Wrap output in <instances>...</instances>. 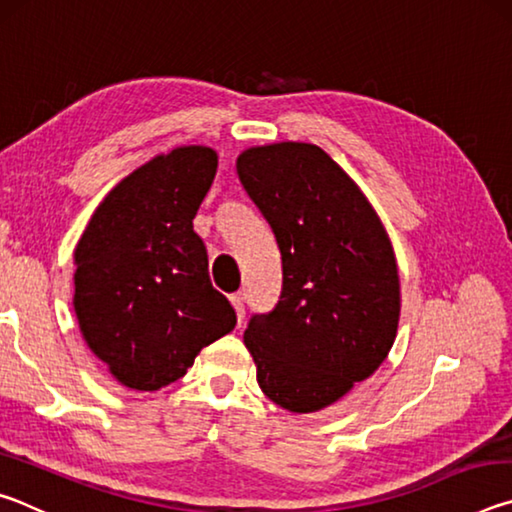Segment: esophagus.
<instances>
[{
    "label": "esophagus",
    "instance_id": "esophagus-1",
    "mask_svg": "<svg viewBox=\"0 0 512 512\" xmlns=\"http://www.w3.org/2000/svg\"><path fill=\"white\" fill-rule=\"evenodd\" d=\"M230 302H232V307H235V311H237V318H239V325H241V323H244V314H246V309H244L246 296H244V293H232Z\"/></svg>",
    "mask_w": 512,
    "mask_h": 512
}]
</instances>
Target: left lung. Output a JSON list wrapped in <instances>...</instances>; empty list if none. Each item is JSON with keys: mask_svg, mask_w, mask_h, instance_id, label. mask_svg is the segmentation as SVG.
Here are the masks:
<instances>
[{"mask_svg": "<svg viewBox=\"0 0 512 512\" xmlns=\"http://www.w3.org/2000/svg\"><path fill=\"white\" fill-rule=\"evenodd\" d=\"M237 173L282 255L280 300L244 332L257 384L291 413L320 411L393 348L400 275L391 239L357 183L316 144L253 146Z\"/></svg>", "mask_w": 512, "mask_h": 512, "instance_id": "8db88e82", "label": "left lung"}]
</instances>
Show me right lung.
<instances>
[{"mask_svg":"<svg viewBox=\"0 0 512 512\" xmlns=\"http://www.w3.org/2000/svg\"><path fill=\"white\" fill-rule=\"evenodd\" d=\"M219 167L210 146H178L126 176L74 250V311L119 384L158 391L237 325L207 273L194 216Z\"/></svg>","mask_w":512,"mask_h":512,"instance_id":"obj_1","label":"right lung"}]
</instances>
